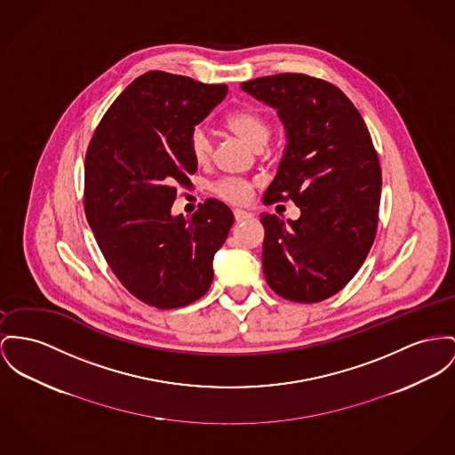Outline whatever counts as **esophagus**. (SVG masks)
I'll return each mask as SVG.
<instances>
[{
  "instance_id": "esophagus-1",
  "label": "esophagus",
  "mask_w": 455,
  "mask_h": 455,
  "mask_svg": "<svg viewBox=\"0 0 455 455\" xmlns=\"http://www.w3.org/2000/svg\"><path fill=\"white\" fill-rule=\"evenodd\" d=\"M235 219L236 220H244V219H250L251 217V213L246 212V211H242V209H235Z\"/></svg>"
}]
</instances>
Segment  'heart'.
I'll list each match as a JSON object with an SVG mask.
<instances>
[{"label":"heart","instance_id":"obj_1","mask_svg":"<svg viewBox=\"0 0 455 455\" xmlns=\"http://www.w3.org/2000/svg\"><path fill=\"white\" fill-rule=\"evenodd\" d=\"M226 125L251 147H262L271 136V122L267 116L255 107L233 110L226 117ZM188 150L196 164H207L212 156V138L204 125H195L188 134ZM219 198L229 204H246L251 198L253 184L240 178H222L213 184Z\"/></svg>","mask_w":455,"mask_h":455}]
</instances>
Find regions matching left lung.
<instances>
[{
    "label": "left lung",
    "instance_id": "left-lung-1",
    "mask_svg": "<svg viewBox=\"0 0 455 455\" xmlns=\"http://www.w3.org/2000/svg\"><path fill=\"white\" fill-rule=\"evenodd\" d=\"M243 92L277 108L288 145L264 204L295 202L288 226L262 213V267L279 297L323 302L357 274L378 229L381 167L363 116L331 83L275 74Z\"/></svg>",
    "mask_w": 455,
    "mask_h": 455
}]
</instances>
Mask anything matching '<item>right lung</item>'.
Instances as JSON below:
<instances>
[{"label": "right lung", "instance_id": "1", "mask_svg": "<svg viewBox=\"0 0 455 455\" xmlns=\"http://www.w3.org/2000/svg\"><path fill=\"white\" fill-rule=\"evenodd\" d=\"M226 94V84L150 70L110 105L86 152L84 212L96 243L124 288L156 308L209 291L213 253L235 222L213 198L191 219L171 213L198 165L188 134Z\"/></svg>", "mask_w": 455, "mask_h": 455}]
</instances>
